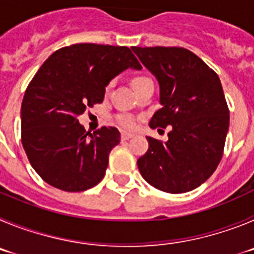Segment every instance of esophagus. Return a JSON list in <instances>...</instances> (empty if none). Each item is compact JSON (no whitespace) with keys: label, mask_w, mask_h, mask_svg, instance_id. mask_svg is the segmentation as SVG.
I'll list each match as a JSON object with an SVG mask.
<instances>
[{"label":"esophagus","mask_w":254,"mask_h":254,"mask_svg":"<svg viewBox=\"0 0 254 254\" xmlns=\"http://www.w3.org/2000/svg\"><path fill=\"white\" fill-rule=\"evenodd\" d=\"M121 136H122V140H128V138L133 137V133H131V132H126V131H123V132H122V134H121Z\"/></svg>","instance_id":"34e87169"}]
</instances>
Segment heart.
<instances>
[{"mask_svg":"<svg viewBox=\"0 0 254 254\" xmlns=\"http://www.w3.org/2000/svg\"><path fill=\"white\" fill-rule=\"evenodd\" d=\"M146 81H150V78L146 77V76H134V77H132L131 80V85L133 89H136L137 86H140V85L145 84ZM120 123L123 126V127H126V128H133L134 127V120L132 118V117H128V116H123L120 118Z\"/></svg>","mask_w":254,"mask_h":254,"instance_id":"obj_1","label":"heart"}]
</instances>
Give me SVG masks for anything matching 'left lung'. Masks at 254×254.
I'll return each instance as SVG.
<instances>
[{
    "mask_svg": "<svg viewBox=\"0 0 254 254\" xmlns=\"http://www.w3.org/2000/svg\"><path fill=\"white\" fill-rule=\"evenodd\" d=\"M141 64L156 77L160 105L151 128L172 126L169 140L149 137L137 160L143 179L168 193H185L205 183L223 158L229 109L214 69L181 47H132Z\"/></svg>",
    "mask_w": 254,
    "mask_h": 254,
    "instance_id": "1",
    "label": "left lung"
}]
</instances>
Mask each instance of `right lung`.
Returning a JSON list of instances; mask_svg holds the SVG:
<instances>
[{"label": "right lung", "mask_w": 254, "mask_h": 254, "mask_svg": "<svg viewBox=\"0 0 254 254\" xmlns=\"http://www.w3.org/2000/svg\"><path fill=\"white\" fill-rule=\"evenodd\" d=\"M127 68H142L127 47L81 43L56 51L38 69L22 99L21 142L48 185L81 192L102 181L121 133L86 132L77 117L100 104L112 78Z\"/></svg>", "instance_id": "add662e5"}]
</instances>
